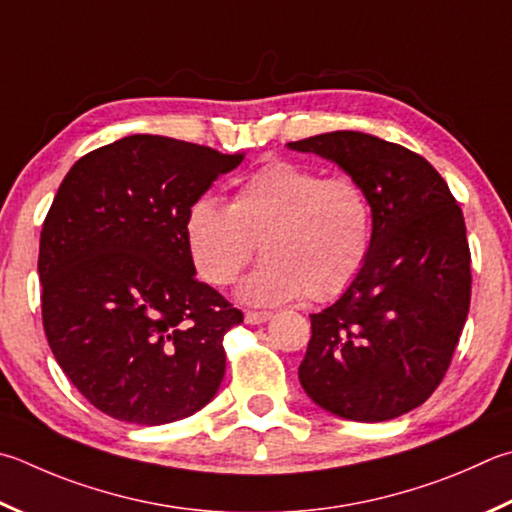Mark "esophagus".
<instances>
[{
	"instance_id": "34e87169",
	"label": "esophagus",
	"mask_w": 512,
	"mask_h": 512,
	"mask_svg": "<svg viewBox=\"0 0 512 512\" xmlns=\"http://www.w3.org/2000/svg\"><path fill=\"white\" fill-rule=\"evenodd\" d=\"M271 318H273L271 311H246V315H244L246 324H264Z\"/></svg>"
}]
</instances>
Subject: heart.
I'll return each mask as SVG.
<instances>
[{"instance_id":"heart-1","label":"heart","mask_w":512,"mask_h":512,"mask_svg":"<svg viewBox=\"0 0 512 512\" xmlns=\"http://www.w3.org/2000/svg\"><path fill=\"white\" fill-rule=\"evenodd\" d=\"M371 237L374 212L356 181L288 161L248 174L230 206L203 197L185 217L190 259L212 286L235 282L259 241L264 262L237 288L248 304L331 300L362 271Z\"/></svg>"}]
</instances>
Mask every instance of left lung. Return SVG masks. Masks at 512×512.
Masks as SVG:
<instances>
[{
  "mask_svg": "<svg viewBox=\"0 0 512 512\" xmlns=\"http://www.w3.org/2000/svg\"><path fill=\"white\" fill-rule=\"evenodd\" d=\"M345 170L367 194L374 237L338 302L311 315L300 383L349 421H389L423 405L445 376L470 309L466 221L423 156L362 132L288 143Z\"/></svg>",
  "mask_w": 512,
  "mask_h": 512,
  "instance_id": "obj_1",
  "label": "left lung"
}]
</instances>
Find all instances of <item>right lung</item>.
Here are the masks:
<instances>
[{
    "instance_id": "right-lung-1",
    "label": "right lung",
    "mask_w": 512,
    "mask_h": 512,
    "mask_svg": "<svg viewBox=\"0 0 512 512\" xmlns=\"http://www.w3.org/2000/svg\"><path fill=\"white\" fill-rule=\"evenodd\" d=\"M244 161L134 134L73 163L40 235L42 322L55 360L111 418L163 425L199 412L226 374L244 313L199 282L185 217Z\"/></svg>"
}]
</instances>
